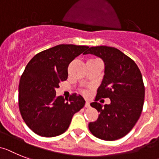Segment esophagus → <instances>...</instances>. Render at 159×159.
Segmentation results:
<instances>
[{"mask_svg": "<svg viewBox=\"0 0 159 159\" xmlns=\"http://www.w3.org/2000/svg\"><path fill=\"white\" fill-rule=\"evenodd\" d=\"M85 107H90V102H88V101H86V104H85Z\"/></svg>", "mask_w": 159, "mask_h": 159, "instance_id": "esophagus-1", "label": "esophagus"}]
</instances>
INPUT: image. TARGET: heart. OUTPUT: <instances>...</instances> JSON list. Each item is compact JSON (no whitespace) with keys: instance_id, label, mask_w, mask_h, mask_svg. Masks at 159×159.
<instances>
[{"instance_id":"obj_1","label":"heart","mask_w":159,"mask_h":159,"mask_svg":"<svg viewBox=\"0 0 159 159\" xmlns=\"http://www.w3.org/2000/svg\"><path fill=\"white\" fill-rule=\"evenodd\" d=\"M84 93H85V94H86V93H87V92H86V91H84Z\"/></svg>"}]
</instances>
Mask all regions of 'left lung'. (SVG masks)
Returning <instances> with one entry per match:
<instances>
[{
    "label": "left lung",
    "instance_id": "8db88e82",
    "mask_svg": "<svg viewBox=\"0 0 159 159\" xmlns=\"http://www.w3.org/2000/svg\"><path fill=\"white\" fill-rule=\"evenodd\" d=\"M85 54H93L105 63V74L90 103L99 112L97 120L89 124L90 133L99 139L115 141L131 131L143 108L145 86L137 64L112 47H91ZM109 98L110 105L102 107L100 98Z\"/></svg>",
    "mask_w": 159,
    "mask_h": 159
}]
</instances>
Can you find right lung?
<instances>
[{
    "instance_id": "add662e5",
    "label": "right lung",
    "mask_w": 159,
    "mask_h": 159,
    "mask_svg": "<svg viewBox=\"0 0 159 159\" xmlns=\"http://www.w3.org/2000/svg\"><path fill=\"white\" fill-rule=\"evenodd\" d=\"M88 46L60 44L43 51L27 64L18 86V106L24 122L34 133L52 137L65 133L72 117L85 105L80 94L57 96L56 88L68 78V67Z\"/></svg>"
}]
</instances>
